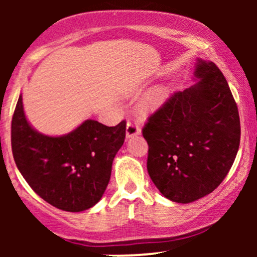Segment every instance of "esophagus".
Segmentation results:
<instances>
[{"instance_id":"esophagus-1","label":"esophagus","mask_w":257,"mask_h":257,"mask_svg":"<svg viewBox=\"0 0 257 257\" xmlns=\"http://www.w3.org/2000/svg\"><path fill=\"white\" fill-rule=\"evenodd\" d=\"M140 134H141V129L138 123L133 122V120H128V122H126V128H125L126 138L137 137V135H140Z\"/></svg>"}]
</instances>
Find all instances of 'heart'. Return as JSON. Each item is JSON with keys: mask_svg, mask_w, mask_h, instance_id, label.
Listing matches in <instances>:
<instances>
[{"mask_svg": "<svg viewBox=\"0 0 257 257\" xmlns=\"http://www.w3.org/2000/svg\"><path fill=\"white\" fill-rule=\"evenodd\" d=\"M169 87L168 85H157L152 88L149 93L144 96L141 101V108L146 113L157 111L159 107H162L169 98Z\"/></svg>", "mask_w": 257, "mask_h": 257, "instance_id": "b5f03b06", "label": "heart"}]
</instances>
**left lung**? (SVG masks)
Instances as JSON below:
<instances>
[{
	"mask_svg": "<svg viewBox=\"0 0 257 257\" xmlns=\"http://www.w3.org/2000/svg\"><path fill=\"white\" fill-rule=\"evenodd\" d=\"M193 81L174 93L143 129L150 178L166 198L182 204L222 182L240 141L237 104L219 67L197 59Z\"/></svg>",
	"mask_w": 257,
	"mask_h": 257,
	"instance_id": "left-lung-1",
	"label": "left lung"
}]
</instances>
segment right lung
Returning a JSON list of instances; mask_svg holds the SVG:
<instances>
[{"label":"right lung","instance_id":"add662e5","mask_svg":"<svg viewBox=\"0 0 257 257\" xmlns=\"http://www.w3.org/2000/svg\"><path fill=\"white\" fill-rule=\"evenodd\" d=\"M124 138V120L106 126L87 119L67 134H42L26 118L22 94L12 119V151L23 178L47 203L71 213L101 199Z\"/></svg>","mask_w":257,"mask_h":257}]
</instances>
